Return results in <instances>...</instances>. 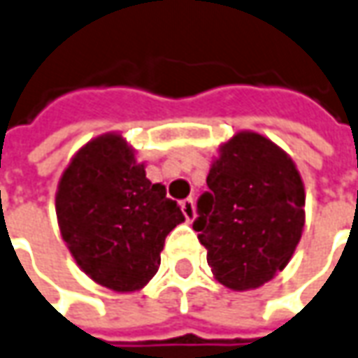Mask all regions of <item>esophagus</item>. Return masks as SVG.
I'll list each match as a JSON object with an SVG mask.
<instances>
[{"label":"esophagus","instance_id":"1","mask_svg":"<svg viewBox=\"0 0 358 358\" xmlns=\"http://www.w3.org/2000/svg\"><path fill=\"white\" fill-rule=\"evenodd\" d=\"M180 206H182V213H184L186 221L196 220V206H194V199L186 198L182 203H180Z\"/></svg>","mask_w":358,"mask_h":358}]
</instances>
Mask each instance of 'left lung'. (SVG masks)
Returning <instances> with one entry per match:
<instances>
[{"label":"left lung","mask_w":358,"mask_h":358,"mask_svg":"<svg viewBox=\"0 0 358 358\" xmlns=\"http://www.w3.org/2000/svg\"><path fill=\"white\" fill-rule=\"evenodd\" d=\"M194 221L215 280L255 290L286 268L306 221V192L294 160L271 138L239 131L220 147Z\"/></svg>","instance_id":"1"}]
</instances>
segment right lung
Masks as SVG:
<instances>
[{
    "label": "right lung",
    "instance_id": "right-lung-1",
    "mask_svg": "<svg viewBox=\"0 0 358 358\" xmlns=\"http://www.w3.org/2000/svg\"><path fill=\"white\" fill-rule=\"evenodd\" d=\"M57 217L78 266L121 294L147 286L166 235L184 221L117 133L92 138L72 157L58 182Z\"/></svg>",
    "mask_w": 358,
    "mask_h": 358
}]
</instances>
